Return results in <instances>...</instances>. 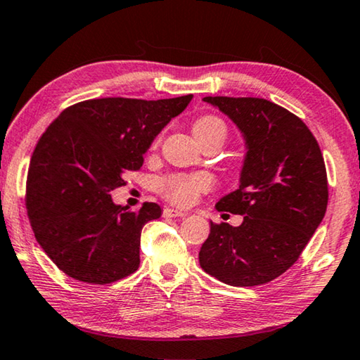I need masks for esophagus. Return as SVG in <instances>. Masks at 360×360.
<instances>
[{"label":"esophagus","mask_w":360,"mask_h":360,"mask_svg":"<svg viewBox=\"0 0 360 360\" xmlns=\"http://www.w3.org/2000/svg\"><path fill=\"white\" fill-rule=\"evenodd\" d=\"M181 216H186V212L181 211V210H174V208H165V210H163V217H167V219H169V217H181Z\"/></svg>","instance_id":"34e87169"}]
</instances>
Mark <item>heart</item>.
Returning a JSON list of instances; mask_svg holds the SVG:
<instances>
[{"instance_id": "1", "label": "heart", "mask_w": 360, "mask_h": 360, "mask_svg": "<svg viewBox=\"0 0 360 360\" xmlns=\"http://www.w3.org/2000/svg\"><path fill=\"white\" fill-rule=\"evenodd\" d=\"M193 133L197 139L217 136L222 141L227 136V125L217 115L206 114L198 117L193 124ZM158 141H155L157 146ZM212 187V178L208 173L193 174H173L160 181V192L168 200L178 205H191L200 193L210 191Z\"/></svg>"}]
</instances>
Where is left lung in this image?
Masks as SVG:
<instances>
[{
  "label": "left lung",
  "instance_id": "8db88e82",
  "mask_svg": "<svg viewBox=\"0 0 360 360\" xmlns=\"http://www.w3.org/2000/svg\"><path fill=\"white\" fill-rule=\"evenodd\" d=\"M238 127L246 143L240 187L216 208L241 214L238 227L211 222L200 265L238 288L270 283L300 257L324 219L326 163L302 119L264 98L205 96Z\"/></svg>",
  "mask_w": 360,
  "mask_h": 360
}]
</instances>
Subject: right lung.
Here are the masks:
<instances>
[{
	"label": "right lung",
	"mask_w": 360,
	"mask_h": 360,
	"mask_svg": "<svg viewBox=\"0 0 360 360\" xmlns=\"http://www.w3.org/2000/svg\"><path fill=\"white\" fill-rule=\"evenodd\" d=\"M193 95L146 101L98 98L66 108L39 138L30 160L25 205L36 241L65 275L109 284L135 273L144 224L157 203L138 211L115 205L124 174Z\"/></svg>",
	"instance_id": "obj_1"
}]
</instances>
